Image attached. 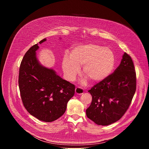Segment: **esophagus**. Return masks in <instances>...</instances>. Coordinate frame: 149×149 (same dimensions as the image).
<instances>
[{"label":"esophagus","mask_w":149,"mask_h":149,"mask_svg":"<svg viewBox=\"0 0 149 149\" xmlns=\"http://www.w3.org/2000/svg\"><path fill=\"white\" fill-rule=\"evenodd\" d=\"M75 93L77 95H81L82 94L84 93V90L80 87H77L75 88Z\"/></svg>","instance_id":"1"}]
</instances>
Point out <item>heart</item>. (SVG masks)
Returning a JSON list of instances; mask_svg holds the SVG:
<instances>
[{
    "mask_svg": "<svg viewBox=\"0 0 149 149\" xmlns=\"http://www.w3.org/2000/svg\"><path fill=\"white\" fill-rule=\"evenodd\" d=\"M82 67V75L92 82H98L108 78L114 68L115 56L107 47L88 44L74 48L70 58L65 56L62 68L67 79L73 81ZM86 81H84V82Z\"/></svg>",
    "mask_w": 149,
    "mask_h": 149,
    "instance_id": "heart-1",
    "label": "heart"
}]
</instances>
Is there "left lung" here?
<instances>
[{"instance_id":"8db88e82","label":"left lung","mask_w":149,"mask_h":149,"mask_svg":"<svg viewBox=\"0 0 149 149\" xmlns=\"http://www.w3.org/2000/svg\"><path fill=\"white\" fill-rule=\"evenodd\" d=\"M136 90L134 63L131 56L125 52L114 72L88 90L92 102L86 110L87 117L101 125L116 122L128 110Z\"/></svg>"}]
</instances>
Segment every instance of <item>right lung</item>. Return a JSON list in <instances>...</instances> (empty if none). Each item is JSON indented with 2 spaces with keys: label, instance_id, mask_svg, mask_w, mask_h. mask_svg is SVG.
Here are the masks:
<instances>
[{
  "label": "right lung",
  "instance_id": "1",
  "mask_svg": "<svg viewBox=\"0 0 149 149\" xmlns=\"http://www.w3.org/2000/svg\"><path fill=\"white\" fill-rule=\"evenodd\" d=\"M46 40L42 39L39 43ZM38 48V44L31 47L20 63V94L29 114L39 120L52 122L64 114L75 88L74 84L57 75L54 70L40 64L36 56Z\"/></svg>",
  "mask_w": 149,
  "mask_h": 149
}]
</instances>
